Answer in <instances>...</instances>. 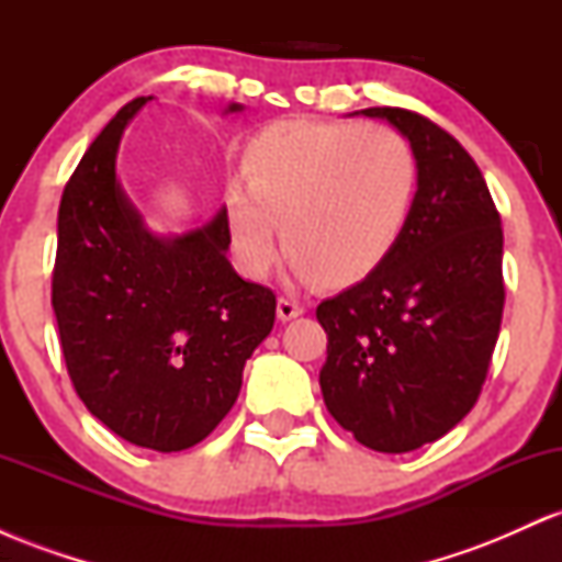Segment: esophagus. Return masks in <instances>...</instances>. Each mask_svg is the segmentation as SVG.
<instances>
[{
    "instance_id": "esophagus-1",
    "label": "esophagus",
    "mask_w": 562,
    "mask_h": 562,
    "mask_svg": "<svg viewBox=\"0 0 562 562\" xmlns=\"http://www.w3.org/2000/svg\"><path fill=\"white\" fill-rule=\"evenodd\" d=\"M301 314H303V306H301L299 301L285 299V295H282V299L277 301V319H280V322H290V319L301 317Z\"/></svg>"
}]
</instances>
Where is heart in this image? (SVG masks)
I'll use <instances>...</instances> for the list:
<instances>
[{"instance_id": "b5f03b06", "label": "heart", "mask_w": 562, "mask_h": 562, "mask_svg": "<svg viewBox=\"0 0 562 562\" xmlns=\"http://www.w3.org/2000/svg\"><path fill=\"white\" fill-rule=\"evenodd\" d=\"M227 187L229 240L245 272L285 259L322 288L362 282L391 256L415 203V147L385 124L288 119L245 145Z\"/></svg>"}]
</instances>
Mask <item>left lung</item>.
Segmentation results:
<instances>
[{"mask_svg": "<svg viewBox=\"0 0 562 562\" xmlns=\"http://www.w3.org/2000/svg\"><path fill=\"white\" fill-rule=\"evenodd\" d=\"M415 147L420 179L396 248L322 301L327 412L364 447L404 454L473 409L499 338L502 218L483 173L449 132L404 108H367Z\"/></svg>", "mask_w": 562, "mask_h": 562, "instance_id": "left-lung-1", "label": "left lung"}]
</instances>
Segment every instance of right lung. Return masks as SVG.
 <instances>
[{
  "instance_id": "right-lung-1",
  "label": "right lung",
  "mask_w": 562,
  "mask_h": 562,
  "mask_svg": "<svg viewBox=\"0 0 562 562\" xmlns=\"http://www.w3.org/2000/svg\"><path fill=\"white\" fill-rule=\"evenodd\" d=\"M147 100L115 113L63 190L53 308L70 383L97 420L137 447L182 451L232 409L277 299L224 256L227 209L179 237L145 229L115 150Z\"/></svg>"
}]
</instances>
